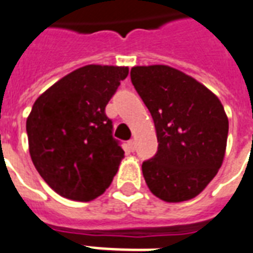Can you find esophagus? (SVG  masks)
<instances>
[{
	"instance_id": "34e87169",
	"label": "esophagus",
	"mask_w": 253,
	"mask_h": 253,
	"mask_svg": "<svg viewBox=\"0 0 253 253\" xmlns=\"http://www.w3.org/2000/svg\"><path fill=\"white\" fill-rule=\"evenodd\" d=\"M128 147H130L131 151H134L135 150V140L134 139L128 140Z\"/></svg>"
}]
</instances>
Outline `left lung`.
Returning a JSON list of instances; mask_svg holds the SVG:
<instances>
[{"label": "left lung", "instance_id": "left-lung-1", "mask_svg": "<svg viewBox=\"0 0 253 253\" xmlns=\"http://www.w3.org/2000/svg\"><path fill=\"white\" fill-rule=\"evenodd\" d=\"M130 75L157 131L158 152L142 165L148 188L169 203L195 198L224 159V107L204 84L167 65L134 66Z\"/></svg>", "mask_w": 253, "mask_h": 253}]
</instances>
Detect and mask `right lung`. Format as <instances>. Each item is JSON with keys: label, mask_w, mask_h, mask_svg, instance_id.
Segmentation results:
<instances>
[{"label": "right lung", "mask_w": 253, "mask_h": 253, "mask_svg": "<svg viewBox=\"0 0 253 253\" xmlns=\"http://www.w3.org/2000/svg\"><path fill=\"white\" fill-rule=\"evenodd\" d=\"M127 74V66L86 65L34 102L26 119L29 152L58 195L90 202L113 182L125 151L105 109Z\"/></svg>", "instance_id": "add662e5"}]
</instances>
